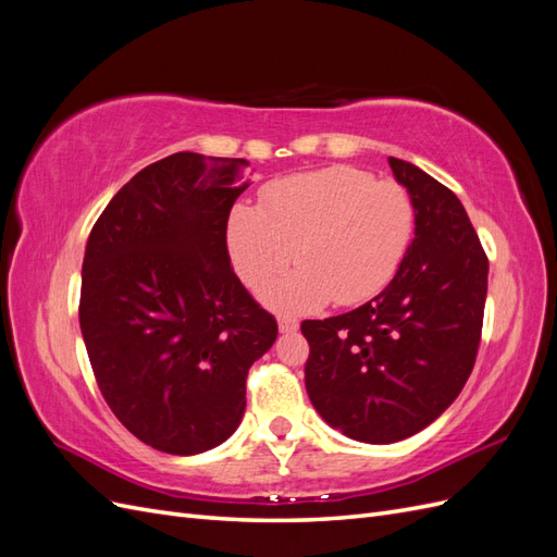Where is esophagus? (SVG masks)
Returning a JSON list of instances; mask_svg holds the SVG:
<instances>
[{"label":"esophagus","instance_id":"34e87169","mask_svg":"<svg viewBox=\"0 0 557 557\" xmlns=\"http://www.w3.org/2000/svg\"><path fill=\"white\" fill-rule=\"evenodd\" d=\"M297 327H299V323H297L295 318H288V315H281V318H278V330H281L283 334L297 332Z\"/></svg>","mask_w":557,"mask_h":557}]
</instances>
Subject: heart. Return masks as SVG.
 Masks as SVG:
<instances>
[{"label": "heart", "instance_id": "heart-1", "mask_svg": "<svg viewBox=\"0 0 557 557\" xmlns=\"http://www.w3.org/2000/svg\"><path fill=\"white\" fill-rule=\"evenodd\" d=\"M416 232L409 193L358 166L336 164L267 185L260 207H232L225 239L234 272L281 311L342 307L379 295L395 278Z\"/></svg>", "mask_w": 557, "mask_h": 557}]
</instances>
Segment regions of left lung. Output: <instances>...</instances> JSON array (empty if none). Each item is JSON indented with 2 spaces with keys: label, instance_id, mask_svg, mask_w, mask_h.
Listing matches in <instances>:
<instances>
[{
  "label": "left lung",
  "instance_id": "left-lung-1",
  "mask_svg": "<svg viewBox=\"0 0 557 557\" xmlns=\"http://www.w3.org/2000/svg\"><path fill=\"white\" fill-rule=\"evenodd\" d=\"M387 162L416 209L407 258L372 301L301 323L311 404L367 444L407 440L460 395L476 362L487 293V256L460 199L416 164Z\"/></svg>",
  "mask_w": 557,
  "mask_h": 557
}]
</instances>
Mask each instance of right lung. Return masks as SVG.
Instances as JSON below:
<instances>
[{
	"mask_svg": "<svg viewBox=\"0 0 557 557\" xmlns=\"http://www.w3.org/2000/svg\"><path fill=\"white\" fill-rule=\"evenodd\" d=\"M250 162L174 153L132 176L97 218L78 320L109 409L156 450L223 444L276 318L230 264L225 225Z\"/></svg>",
	"mask_w": 557,
	"mask_h": 557,
	"instance_id": "right-lung-1",
	"label": "right lung"
}]
</instances>
